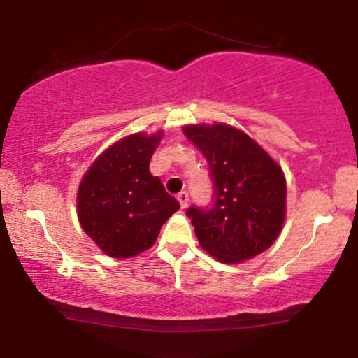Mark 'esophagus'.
I'll return each instance as SVG.
<instances>
[{
  "label": "esophagus",
  "instance_id": "obj_1",
  "mask_svg": "<svg viewBox=\"0 0 358 358\" xmlns=\"http://www.w3.org/2000/svg\"><path fill=\"white\" fill-rule=\"evenodd\" d=\"M176 199H178V202H180V207L182 208H187V205H188V193L187 192H180L178 193V196H176Z\"/></svg>",
  "mask_w": 358,
  "mask_h": 358
}]
</instances>
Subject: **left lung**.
Listing matches in <instances>:
<instances>
[{"mask_svg":"<svg viewBox=\"0 0 358 358\" xmlns=\"http://www.w3.org/2000/svg\"><path fill=\"white\" fill-rule=\"evenodd\" d=\"M202 151L213 182L212 203L187 215L200 245L222 262H241L266 250L285 222L286 180L274 159L232 126H185Z\"/></svg>","mask_w":358,"mask_h":358,"instance_id":"obj_1","label":"left lung"}]
</instances>
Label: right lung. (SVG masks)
<instances>
[{
	"mask_svg": "<svg viewBox=\"0 0 358 358\" xmlns=\"http://www.w3.org/2000/svg\"><path fill=\"white\" fill-rule=\"evenodd\" d=\"M162 134H133L102 153L77 193L82 229L109 256L126 259L155 244L163 224L180 208L150 162Z\"/></svg>",
	"mask_w": 358,
	"mask_h": 358,
	"instance_id": "obj_1",
	"label": "right lung"
}]
</instances>
